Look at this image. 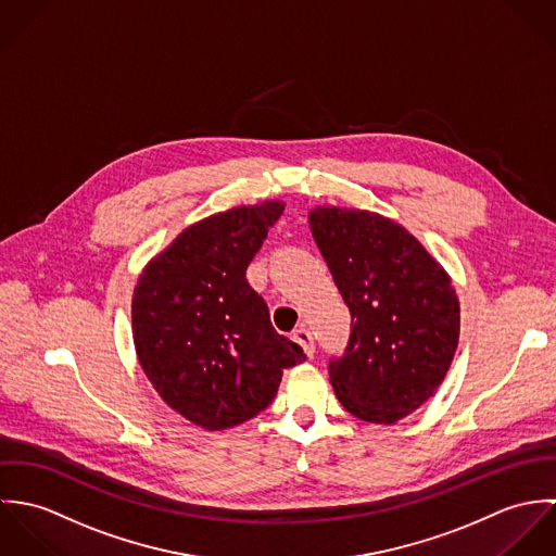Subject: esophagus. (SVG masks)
<instances>
[{"label": "esophagus", "mask_w": 556, "mask_h": 556, "mask_svg": "<svg viewBox=\"0 0 556 556\" xmlns=\"http://www.w3.org/2000/svg\"><path fill=\"white\" fill-rule=\"evenodd\" d=\"M293 340L304 349V353H306L308 357H313V355H315V340H313L311 329H306V327L295 329V331H293Z\"/></svg>", "instance_id": "34e87169"}]
</instances>
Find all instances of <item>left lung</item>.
I'll use <instances>...</instances> for the list:
<instances>
[{"label": "left lung", "instance_id": "8db88e82", "mask_svg": "<svg viewBox=\"0 0 556 556\" xmlns=\"http://www.w3.org/2000/svg\"><path fill=\"white\" fill-rule=\"evenodd\" d=\"M311 231L351 313L342 357L329 362L340 404L396 424L443 383L460 336V302L443 265L402 225L366 210L318 205Z\"/></svg>", "mask_w": 556, "mask_h": 556}]
</instances>
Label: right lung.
I'll use <instances>...</instances> for the list:
<instances>
[{
  "label": "right lung",
  "mask_w": 556,
  "mask_h": 556,
  "mask_svg": "<svg viewBox=\"0 0 556 556\" xmlns=\"http://www.w3.org/2000/svg\"><path fill=\"white\" fill-rule=\"evenodd\" d=\"M282 201L239 205L184 229L143 269L132 293L139 364L160 397L203 430L265 410L282 370L306 359L280 336L245 269Z\"/></svg>",
  "instance_id": "add662e5"
}]
</instances>
